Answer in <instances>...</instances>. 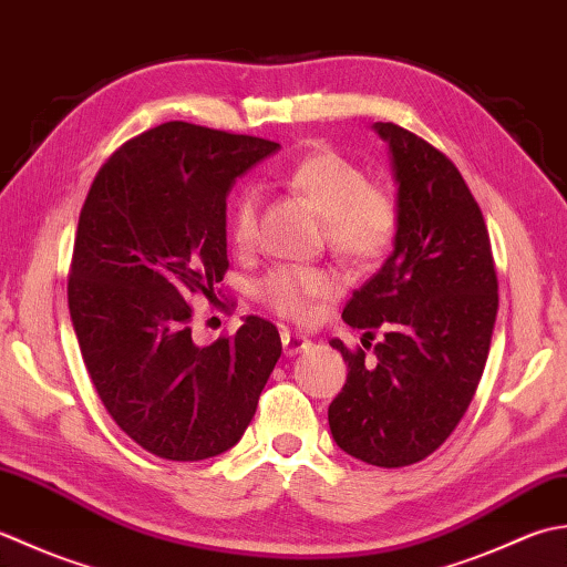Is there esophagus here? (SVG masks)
Segmentation results:
<instances>
[{"label":"esophagus","mask_w":567,"mask_h":567,"mask_svg":"<svg viewBox=\"0 0 567 567\" xmlns=\"http://www.w3.org/2000/svg\"><path fill=\"white\" fill-rule=\"evenodd\" d=\"M281 344H284V354L286 357H293L298 352H303L310 348V340L306 334H298L291 330H281Z\"/></svg>","instance_id":"34e87169"}]
</instances>
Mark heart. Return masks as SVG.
Listing matches in <instances>:
<instances>
[{"instance_id": "1", "label": "heart", "mask_w": 567, "mask_h": 567, "mask_svg": "<svg viewBox=\"0 0 567 567\" xmlns=\"http://www.w3.org/2000/svg\"><path fill=\"white\" fill-rule=\"evenodd\" d=\"M284 186L306 198L326 217L330 249L348 261H369L389 249L396 237L399 205L386 188L369 183L362 166L332 148L298 158L284 171ZM259 195L241 188L233 205L229 237L237 249H247L257 233ZM334 293L328 274L300 267H281L259 284V296L276 313L308 320L316 300Z\"/></svg>"}]
</instances>
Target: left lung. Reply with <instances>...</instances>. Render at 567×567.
Instances as JSON below:
<instances>
[{
	"label": "left lung",
	"instance_id": "left-lung-1",
	"mask_svg": "<svg viewBox=\"0 0 567 567\" xmlns=\"http://www.w3.org/2000/svg\"><path fill=\"white\" fill-rule=\"evenodd\" d=\"M372 130L389 144L396 181L394 251L342 310L374 354L330 340L348 381L328 409L344 453L377 467H406L441 447L465 415L487 364L496 271L487 225L453 161L391 122Z\"/></svg>",
	"mask_w": 567,
	"mask_h": 567
}]
</instances>
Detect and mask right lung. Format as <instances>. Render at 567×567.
<instances>
[{"mask_svg":"<svg viewBox=\"0 0 567 567\" xmlns=\"http://www.w3.org/2000/svg\"><path fill=\"white\" fill-rule=\"evenodd\" d=\"M279 144L188 122L130 138L80 210L68 308L114 423L152 455L207 460L239 443L281 357L276 326L247 316L198 348L190 296L215 298L227 261V195Z\"/></svg>","mask_w":567,"mask_h":567,"instance_id":"1","label":"right lung"}]
</instances>
